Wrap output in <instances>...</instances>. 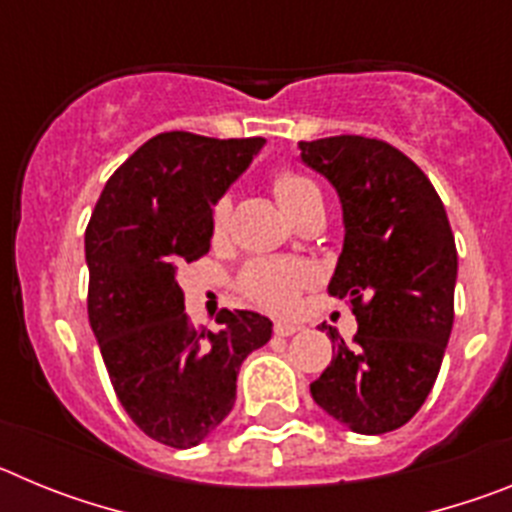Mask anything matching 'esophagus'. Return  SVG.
<instances>
[{
  "label": "esophagus",
  "mask_w": 512,
  "mask_h": 512,
  "mask_svg": "<svg viewBox=\"0 0 512 512\" xmlns=\"http://www.w3.org/2000/svg\"><path fill=\"white\" fill-rule=\"evenodd\" d=\"M297 330H302V325H297V323H274V333H277V336H295Z\"/></svg>",
  "instance_id": "1"
}]
</instances>
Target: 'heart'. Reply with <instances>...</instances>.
I'll return each instance as SVG.
<instances>
[{
    "label": "heart",
    "mask_w": 512,
    "mask_h": 512,
    "mask_svg": "<svg viewBox=\"0 0 512 512\" xmlns=\"http://www.w3.org/2000/svg\"><path fill=\"white\" fill-rule=\"evenodd\" d=\"M274 194H277L279 205L287 210V215L300 210L307 200L312 197H320L318 184L307 179V176L297 174V171H279L274 176ZM230 215V202L217 200L215 207H212V235L220 238L225 233V225H228ZM310 282V271L302 264H295V261H277V259H261L251 261L246 269L241 271V292L256 305L266 307L271 312H289L295 307L297 297H300L302 287Z\"/></svg>",
    "instance_id": "b5f03b06"
}]
</instances>
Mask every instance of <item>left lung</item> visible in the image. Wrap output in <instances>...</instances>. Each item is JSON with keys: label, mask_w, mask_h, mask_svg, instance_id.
<instances>
[{"label": "left lung", "mask_w": 512, "mask_h": 512, "mask_svg": "<svg viewBox=\"0 0 512 512\" xmlns=\"http://www.w3.org/2000/svg\"><path fill=\"white\" fill-rule=\"evenodd\" d=\"M307 166L336 187L343 251L328 284L359 330L310 384L320 408L364 436L408 423L441 369L454 325L456 243L431 179L395 146L364 135L302 140Z\"/></svg>", "instance_id": "left-lung-1"}]
</instances>
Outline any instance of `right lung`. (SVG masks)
Listing matches in <instances>:
<instances>
[{
	"label": "right lung",
	"instance_id": "obj_1",
	"mask_svg": "<svg viewBox=\"0 0 512 512\" xmlns=\"http://www.w3.org/2000/svg\"><path fill=\"white\" fill-rule=\"evenodd\" d=\"M261 146L158 133L107 179L89 217L87 310L104 366L130 420L171 449L197 446L228 418L243 359L271 338V320L251 310L194 328L176 282L179 266L210 251L212 205Z\"/></svg>",
	"mask_w": 512,
	"mask_h": 512
}]
</instances>
